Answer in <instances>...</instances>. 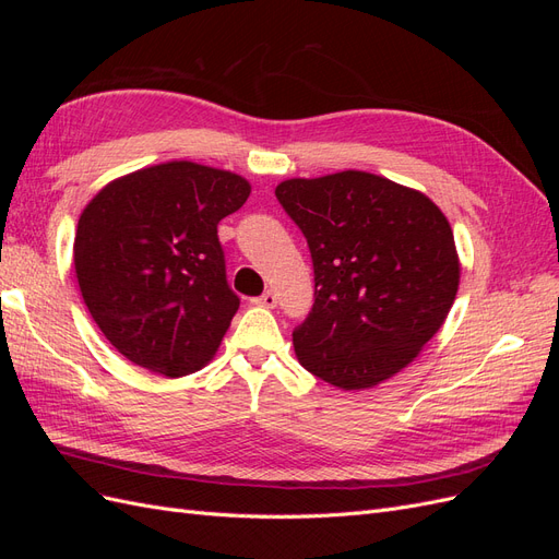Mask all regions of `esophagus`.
<instances>
[{"mask_svg": "<svg viewBox=\"0 0 559 559\" xmlns=\"http://www.w3.org/2000/svg\"><path fill=\"white\" fill-rule=\"evenodd\" d=\"M253 302H257V306H261V308H270V310H273V308L277 306V296H275L273 292H265L263 296L253 298Z\"/></svg>", "mask_w": 559, "mask_h": 559, "instance_id": "obj_1", "label": "esophagus"}]
</instances>
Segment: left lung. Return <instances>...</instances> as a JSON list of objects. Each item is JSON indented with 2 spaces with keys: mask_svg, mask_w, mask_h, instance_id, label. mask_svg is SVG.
<instances>
[{
  "mask_svg": "<svg viewBox=\"0 0 559 559\" xmlns=\"http://www.w3.org/2000/svg\"><path fill=\"white\" fill-rule=\"evenodd\" d=\"M275 195L314 267V306L294 331L302 368L341 389L396 376L443 326L460 286L445 214L359 170L286 179Z\"/></svg>",
  "mask_w": 559,
  "mask_h": 559,
  "instance_id": "8db88e82",
  "label": "left lung"
}]
</instances>
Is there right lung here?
Wrapping results in <instances>:
<instances>
[{"instance_id":"right-lung-1","label":"right lung","mask_w":559,"mask_h":559,"mask_svg":"<svg viewBox=\"0 0 559 559\" xmlns=\"http://www.w3.org/2000/svg\"><path fill=\"white\" fill-rule=\"evenodd\" d=\"M249 193L240 175L173 160L116 179L88 202L74 238L79 289L126 359L181 378L214 357L240 308L216 226Z\"/></svg>"}]
</instances>
